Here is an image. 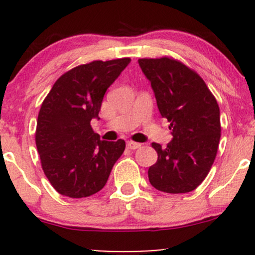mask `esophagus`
Here are the masks:
<instances>
[{"mask_svg": "<svg viewBox=\"0 0 255 255\" xmlns=\"http://www.w3.org/2000/svg\"><path fill=\"white\" fill-rule=\"evenodd\" d=\"M139 142H134V141H127V147L129 148V150H135V148H139L140 147Z\"/></svg>", "mask_w": 255, "mask_h": 255, "instance_id": "esophagus-1", "label": "esophagus"}]
</instances>
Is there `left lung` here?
<instances>
[{
	"label": "left lung",
	"mask_w": 255,
	"mask_h": 255,
	"mask_svg": "<svg viewBox=\"0 0 255 255\" xmlns=\"http://www.w3.org/2000/svg\"><path fill=\"white\" fill-rule=\"evenodd\" d=\"M151 83L162 118L170 122L172 139L165 147L152 142L156 164L148 180L160 192L194 191L215 162L221 139L219 107L205 81L194 71L169 57L140 58Z\"/></svg>",
	"instance_id": "8db88e82"
}]
</instances>
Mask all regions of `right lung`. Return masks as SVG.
<instances>
[{
	"label": "right lung",
	"instance_id": "obj_1",
	"mask_svg": "<svg viewBox=\"0 0 255 255\" xmlns=\"http://www.w3.org/2000/svg\"><path fill=\"white\" fill-rule=\"evenodd\" d=\"M130 58L93 61L54 84L37 120L36 145L45 176L60 194L85 198L107 183L126 142L101 140L91 120L99 119L103 97Z\"/></svg>",
	"mask_w": 255,
	"mask_h": 255
}]
</instances>
